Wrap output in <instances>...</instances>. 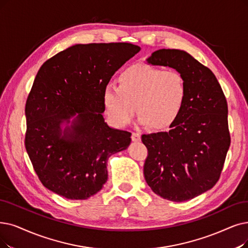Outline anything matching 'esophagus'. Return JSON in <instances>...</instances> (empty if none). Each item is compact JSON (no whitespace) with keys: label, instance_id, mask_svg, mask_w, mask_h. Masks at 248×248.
<instances>
[{"label":"esophagus","instance_id":"34e87169","mask_svg":"<svg viewBox=\"0 0 248 248\" xmlns=\"http://www.w3.org/2000/svg\"><path fill=\"white\" fill-rule=\"evenodd\" d=\"M140 134L137 133V132H132L131 134V140L132 141H140Z\"/></svg>","mask_w":248,"mask_h":248}]
</instances>
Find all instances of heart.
Listing matches in <instances>:
<instances>
[{
	"label": "heart",
	"instance_id": "b5f03b06",
	"mask_svg": "<svg viewBox=\"0 0 248 248\" xmlns=\"http://www.w3.org/2000/svg\"><path fill=\"white\" fill-rule=\"evenodd\" d=\"M187 96L183 76L146 64L126 68L118 77V85L108 83L103 91V105L116 127L130 124L135 113L150 129L169 128L179 117Z\"/></svg>",
	"mask_w": 248,
	"mask_h": 248
}]
</instances>
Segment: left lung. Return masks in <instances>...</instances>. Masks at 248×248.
<instances>
[{
    "instance_id": "obj_1",
    "label": "left lung",
    "mask_w": 248,
    "mask_h": 248,
    "mask_svg": "<svg viewBox=\"0 0 248 248\" xmlns=\"http://www.w3.org/2000/svg\"><path fill=\"white\" fill-rule=\"evenodd\" d=\"M147 62L179 72L187 96L169 131L141 136L144 178L163 199L185 202L211 189L221 176L231 142L227 101L215 74L184 51L158 49Z\"/></svg>"
}]
</instances>
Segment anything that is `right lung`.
<instances>
[{"label":"right lung","instance_id":"right-lung-1","mask_svg":"<svg viewBox=\"0 0 248 248\" xmlns=\"http://www.w3.org/2000/svg\"><path fill=\"white\" fill-rule=\"evenodd\" d=\"M140 51L128 43L75 45L46 61L25 105V148L43 185L68 200H86L108 179L107 162L126 150L131 133L102 115L104 87ZM78 116L64 132L62 123Z\"/></svg>","mask_w":248,"mask_h":248}]
</instances>
